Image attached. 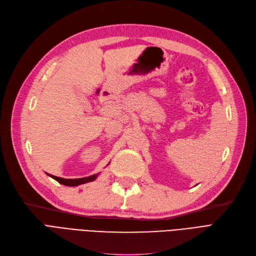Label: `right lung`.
<instances>
[{
  "mask_svg": "<svg viewBox=\"0 0 256 256\" xmlns=\"http://www.w3.org/2000/svg\"><path fill=\"white\" fill-rule=\"evenodd\" d=\"M48 174V173H47ZM50 178H52L54 180H56V182H58L60 184H62V185L65 186H69V187H74V186H78L82 185V184H86L88 182H94L98 174H94V176H90L87 178H58V176H51L48 174Z\"/></svg>",
  "mask_w": 256,
  "mask_h": 256,
  "instance_id": "add662e5",
  "label": "right lung"
}]
</instances>
